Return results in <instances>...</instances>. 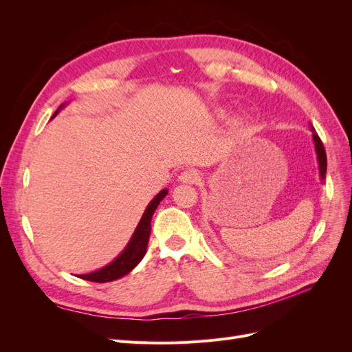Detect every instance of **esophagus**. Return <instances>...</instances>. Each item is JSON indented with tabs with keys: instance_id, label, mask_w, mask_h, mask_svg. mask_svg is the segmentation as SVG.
<instances>
[{
	"instance_id": "obj_1",
	"label": "esophagus",
	"mask_w": 352,
	"mask_h": 352,
	"mask_svg": "<svg viewBox=\"0 0 352 352\" xmlns=\"http://www.w3.org/2000/svg\"><path fill=\"white\" fill-rule=\"evenodd\" d=\"M179 180H180V182H184V184L194 185V184L199 182L201 175H199L198 170H195V168H188V170H184V172L180 173Z\"/></svg>"
}]
</instances>
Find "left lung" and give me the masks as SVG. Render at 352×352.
Returning <instances> with one entry per match:
<instances>
[{"label":"left lung","mask_w":352,"mask_h":352,"mask_svg":"<svg viewBox=\"0 0 352 352\" xmlns=\"http://www.w3.org/2000/svg\"><path fill=\"white\" fill-rule=\"evenodd\" d=\"M313 131V141L316 145V153H317V162H318V170H320V177L322 180L326 179V168H327V158H326V151H324V146L323 142L320 141V138L316 133L314 127H310Z\"/></svg>","instance_id":"left-lung-1"}]
</instances>
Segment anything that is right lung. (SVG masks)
Wrapping results in <instances>:
<instances>
[{
    "mask_svg": "<svg viewBox=\"0 0 352 352\" xmlns=\"http://www.w3.org/2000/svg\"><path fill=\"white\" fill-rule=\"evenodd\" d=\"M63 107H65V104L60 105L58 110L54 113V116H57V113ZM167 192H168L167 189L160 190V192L153 198L150 204H148L145 212L142 214L141 221L138 223V226L133 232L129 243H127L126 248L119 254V257L113 260L109 265H105V267H102L97 272L88 273V274H79L78 278H80L83 280L104 283V282H111L116 279H120L124 274L132 272L136 265L140 264V261L144 258V255L146 252V245H148V239H150V233H151L153 214L160 202H162L163 198L167 195Z\"/></svg>",
    "mask_w": 352,
    "mask_h": 352,
    "instance_id": "obj_1",
    "label": "right lung"
}]
</instances>
